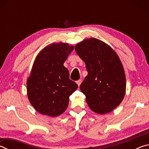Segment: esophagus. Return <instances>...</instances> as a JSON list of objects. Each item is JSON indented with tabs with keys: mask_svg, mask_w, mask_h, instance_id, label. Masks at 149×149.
<instances>
[{
	"mask_svg": "<svg viewBox=\"0 0 149 149\" xmlns=\"http://www.w3.org/2000/svg\"><path fill=\"white\" fill-rule=\"evenodd\" d=\"M81 82H82V81H81V79H79V80H78V81H77V84L78 85V86H80V85H81Z\"/></svg>",
	"mask_w": 149,
	"mask_h": 149,
	"instance_id": "34e87169",
	"label": "esophagus"
}]
</instances>
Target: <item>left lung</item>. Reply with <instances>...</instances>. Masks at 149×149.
I'll return each mask as SVG.
<instances>
[{
  "label": "left lung",
  "instance_id": "obj_1",
  "mask_svg": "<svg viewBox=\"0 0 149 149\" xmlns=\"http://www.w3.org/2000/svg\"><path fill=\"white\" fill-rule=\"evenodd\" d=\"M75 50L88 72L80 89L90 109L99 114L112 112L122 102L126 90L119 56L112 47L96 38L84 40L75 45Z\"/></svg>",
  "mask_w": 149,
  "mask_h": 149
}]
</instances>
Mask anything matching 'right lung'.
Instances as JSON below:
<instances>
[{"label":"right lung","instance_id":"right-lung-1","mask_svg":"<svg viewBox=\"0 0 149 149\" xmlns=\"http://www.w3.org/2000/svg\"><path fill=\"white\" fill-rule=\"evenodd\" d=\"M74 48L65 42L52 43L35 58L27 79V94L29 102L40 114L51 117L62 114L67 109L70 96L77 89L64 65Z\"/></svg>","mask_w":149,"mask_h":149}]
</instances>
